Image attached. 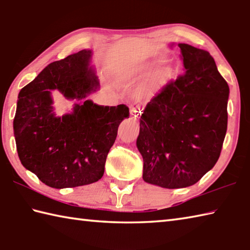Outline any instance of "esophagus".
<instances>
[{
	"mask_svg": "<svg viewBox=\"0 0 250 250\" xmlns=\"http://www.w3.org/2000/svg\"><path fill=\"white\" fill-rule=\"evenodd\" d=\"M140 113L141 112L140 111H138V110H136V109H131L130 110V118H131V120L135 122V123H137V122H138V120H139V118H140Z\"/></svg>",
	"mask_w": 250,
	"mask_h": 250,
	"instance_id": "1",
	"label": "esophagus"
}]
</instances>
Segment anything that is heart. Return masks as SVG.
Listing matches in <instances>:
<instances>
[{
  "instance_id": "b5f03b06",
  "label": "heart",
  "mask_w": 250,
  "mask_h": 250,
  "mask_svg": "<svg viewBox=\"0 0 250 250\" xmlns=\"http://www.w3.org/2000/svg\"><path fill=\"white\" fill-rule=\"evenodd\" d=\"M150 67L151 64L149 63H142L138 65V67L132 70L131 78L134 80L145 78V75L149 72ZM168 79H169V71L166 68L161 67L151 71L140 85L139 95L141 97H153L164 87Z\"/></svg>"
}]
</instances>
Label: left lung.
Here are the masks:
<instances>
[{
    "label": "left lung",
    "instance_id": "1",
    "mask_svg": "<svg viewBox=\"0 0 250 250\" xmlns=\"http://www.w3.org/2000/svg\"><path fill=\"white\" fill-rule=\"evenodd\" d=\"M185 70L146 104L137 147L144 180L166 189L194 185L215 166L228 127L230 89L204 49L179 43Z\"/></svg>",
    "mask_w": 250,
    "mask_h": 250
}]
</instances>
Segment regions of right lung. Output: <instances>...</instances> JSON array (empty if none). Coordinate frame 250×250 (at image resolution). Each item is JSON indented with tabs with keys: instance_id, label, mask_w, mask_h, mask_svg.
Segmentation results:
<instances>
[{
	"instance_id": "obj_1",
	"label": "right lung",
	"mask_w": 250,
	"mask_h": 250,
	"mask_svg": "<svg viewBox=\"0 0 250 250\" xmlns=\"http://www.w3.org/2000/svg\"><path fill=\"white\" fill-rule=\"evenodd\" d=\"M90 57L91 50L83 49L54 61L18 95L14 135L19 160L55 189L101 179L121 122L129 116L125 104L104 106L86 100L99 86ZM54 89L80 101L71 114L55 116L50 96Z\"/></svg>"
}]
</instances>
